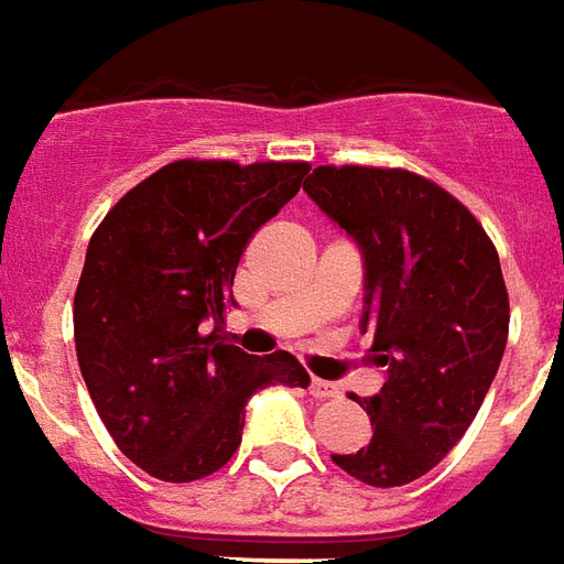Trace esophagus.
<instances>
[{"instance_id":"1","label":"esophagus","mask_w":564,"mask_h":564,"mask_svg":"<svg viewBox=\"0 0 564 564\" xmlns=\"http://www.w3.org/2000/svg\"><path fill=\"white\" fill-rule=\"evenodd\" d=\"M311 397L334 399V397H339V390H337V384H330V381H322V378H311Z\"/></svg>"}]
</instances>
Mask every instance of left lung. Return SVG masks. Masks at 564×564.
I'll list each match as a JSON object with an SVG mask.
<instances>
[{"mask_svg":"<svg viewBox=\"0 0 564 564\" xmlns=\"http://www.w3.org/2000/svg\"><path fill=\"white\" fill-rule=\"evenodd\" d=\"M304 192L358 245L369 351L384 384L364 399L372 441L334 464L372 488L425 476L453 449L500 369L509 295L482 225L399 167L322 165Z\"/></svg>","mask_w":564,"mask_h":564,"instance_id":"obj_1","label":"left lung"}]
</instances>
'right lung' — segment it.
<instances>
[{"instance_id": "add662e5", "label": "right lung", "mask_w": 564, "mask_h": 564, "mask_svg": "<svg viewBox=\"0 0 564 564\" xmlns=\"http://www.w3.org/2000/svg\"><path fill=\"white\" fill-rule=\"evenodd\" d=\"M307 162H171L127 192L88 242L76 358L97 414L129 462L162 482L221 470L248 399L307 387L290 351L253 358L206 335L234 304L242 248L299 195Z\"/></svg>"}]
</instances>
